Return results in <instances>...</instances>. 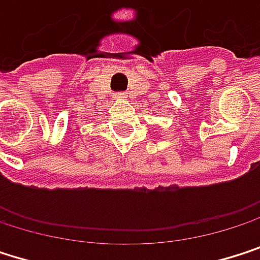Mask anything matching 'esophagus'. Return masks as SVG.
Returning <instances> with one entry per match:
<instances>
[{"mask_svg": "<svg viewBox=\"0 0 260 260\" xmlns=\"http://www.w3.org/2000/svg\"><path fill=\"white\" fill-rule=\"evenodd\" d=\"M115 98H116V100H121V98H125V93H116V95H115Z\"/></svg>", "mask_w": 260, "mask_h": 260, "instance_id": "1", "label": "esophagus"}]
</instances>
